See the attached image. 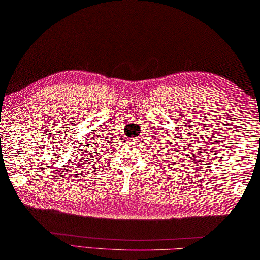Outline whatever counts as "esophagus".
Returning a JSON list of instances; mask_svg holds the SVG:
<instances>
[{"label":"esophagus","instance_id":"34e87169","mask_svg":"<svg viewBox=\"0 0 260 260\" xmlns=\"http://www.w3.org/2000/svg\"><path fill=\"white\" fill-rule=\"evenodd\" d=\"M140 140L137 139V137H134V139H131V140H128V143H131V144H136L137 142H139Z\"/></svg>","mask_w":260,"mask_h":260}]
</instances>
